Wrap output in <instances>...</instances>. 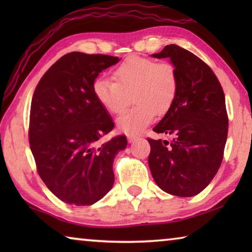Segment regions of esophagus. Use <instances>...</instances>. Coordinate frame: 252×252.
Wrapping results in <instances>:
<instances>
[{
  "label": "esophagus",
  "instance_id": "34e87169",
  "mask_svg": "<svg viewBox=\"0 0 252 252\" xmlns=\"http://www.w3.org/2000/svg\"><path fill=\"white\" fill-rule=\"evenodd\" d=\"M139 138V135L138 134H134V133H130V134H127V140H129L130 142H133V141H135L136 139Z\"/></svg>",
  "mask_w": 252,
  "mask_h": 252
}]
</instances>
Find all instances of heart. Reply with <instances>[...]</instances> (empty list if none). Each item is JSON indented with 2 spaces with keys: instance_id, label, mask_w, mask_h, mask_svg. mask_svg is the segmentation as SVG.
<instances>
[{
  "instance_id": "heart-1",
  "label": "heart",
  "mask_w": 252,
  "mask_h": 252,
  "mask_svg": "<svg viewBox=\"0 0 252 252\" xmlns=\"http://www.w3.org/2000/svg\"><path fill=\"white\" fill-rule=\"evenodd\" d=\"M113 80L97 78L93 93L97 102L111 114H121L130 105H135L118 119L119 129L126 133H138L163 116L176 102L180 82L176 65L168 61L130 55L113 71Z\"/></svg>"
}]
</instances>
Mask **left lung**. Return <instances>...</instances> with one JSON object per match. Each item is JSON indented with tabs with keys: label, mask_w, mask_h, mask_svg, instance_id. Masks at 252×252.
I'll return each mask as SVG.
<instances>
[{
	"label": "left lung",
	"mask_w": 252,
	"mask_h": 252,
	"mask_svg": "<svg viewBox=\"0 0 252 252\" xmlns=\"http://www.w3.org/2000/svg\"><path fill=\"white\" fill-rule=\"evenodd\" d=\"M153 57L170 58L180 88L171 110L153 127L173 139L148 138L149 167L165 192L192 197L211 182L222 162L228 135L224 93L210 66L190 51L170 44Z\"/></svg>",
	"instance_id": "left-lung-1"
}]
</instances>
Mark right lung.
Returning a JSON list of instances; mask_svg holds the SVG:
<instances>
[{
	"label": "right lung",
	"mask_w": 252,
	"mask_h": 252,
	"mask_svg": "<svg viewBox=\"0 0 252 252\" xmlns=\"http://www.w3.org/2000/svg\"><path fill=\"white\" fill-rule=\"evenodd\" d=\"M118 62L111 55L67 53L34 91L29 141L37 173L51 192L69 204L91 206L114 183L113 160L126 149V136L102 140L114 123L95 99L93 83Z\"/></svg>",
	"instance_id": "obj_1"
}]
</instances>
